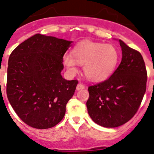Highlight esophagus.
I'll return each instance as SVG.
<instances>
[{
	"label": "esophagus",
	"instance_id": "esophagus-1",
	"mask_svg": "<svg viewBox=\"0 0 154 154\" xmlns=\"http://www.w3.org/2000/svg\"><path fill=\"white\" fill-rule=\"evenodd\" d=\"M85 88V87H84V85H83L82 84H80V83H79L78 84H77V90H83V89Z\"/></svg>",
	"mask_w": 154,
	"mask_h": 154
}]
</instances>
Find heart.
<instances>
[{
	"label": "heart",
	"instance_id": "obj_1",
	"mask_svg": "<svg viewBox=\"0 0 154 154\" xmlns=\"http://www.w3.org/2000/svg\"><path fill=\"white\" fill-rule=\"evenodd\" d=\"M119 59V51L112 45L85 40L73 48L71 55L64 54L62 61L70 74H77L78 65H84L89 80L101 82L111 76Z\"/></svg>",
	"mask_w": 154,
	"mask_h": 154
}]
</instances>
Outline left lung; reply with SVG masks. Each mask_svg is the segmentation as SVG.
Masks as SVG:
<instances>
[{"mask_svg":"<svg viewBox=\"0 0 154 154\" xmlns=\"http://www.w3.org/2000/svg\"><path fill=\"white\" fill-rule=\"evenodd\" d=\"M122 51L120 64L105 81L88 88L87 111L96 124L116 128L128 122L141 103L146 92V74L143 57L119 40Z\"/></svg>","mask_w":154,"mask_h":154,"instance_id":"left-lung-1","label":"left lung"}]
</instances>
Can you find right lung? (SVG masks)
<instances>
[{
	"instance_id": "obj_1",
	"label": "right lung",
	"mask_w": 154,
	"mask_h": 154,
	"mask_svg": "<svg viewBox=\"0 0 154 154\" xmlns=\"http://www.w3.org/2000/svg\"><path fill=\"white\" fill-rule=\"evenodd\" d=\"M72 42L35 34L10 55L7 95L15 112L28 125L50 128L64 118L78 84L61 74L62 57Z\"/></svg>"
}]
</instances>
